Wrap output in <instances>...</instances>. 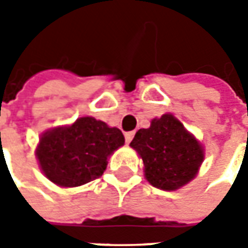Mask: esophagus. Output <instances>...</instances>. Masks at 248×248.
Here are the masks:
<instances>
[{"label": "esophagus", "instance_id": "34e87169", "mask_svg": "<svg viewBox=\"0 0 248 248\" xmlns=\"http://www.w3.org/2000/svg\"><path fill=\"white\" fill-rule=\"evenodd\" d=\"M134 135H135V132H134V131L125 132V135H124V137H125V142H127V143H129V142L132 140V138H134Z\"/></svg>", "mask_w": 248, "mask_h": 248}]
</instances>
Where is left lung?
Masks as SVG:
<instances>
[{"instance_id": "obj_1", "label": "left lung", "mask_w": 248, "mask_h": 248, "mask_svg": "<svg viewBox=\"0 0 248 248\" xmlns=\"http://www.w3.org/2000/svg\"><path fill=\"white\" fill-rule=\"evenodd\" d=\"M143 161L149 184L161 190H178L199 174L204 160L200 140L174 114L166 113L139 129L129 143Z\"/></svg>"}]
</instances>
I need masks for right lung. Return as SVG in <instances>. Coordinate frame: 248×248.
I'll use <instances>...</instances> for the list:
<instances>
[{"mask_svg":"<svg viewBox=\"0 0 248 248\" xmlns=\"http://www.w3.org/2000/svg\"><path fill=\"white\" fill-rule=\"evenodd\" d=\"M123 132L84 116L73 124L46 129L35 148L43 174L61 187H76L99 178L108 158L124 145Z\"/></svg>","mask_w":248,"mask_h":248,"instance_id":"obj_1","label":"right lung"}]
</instances>
